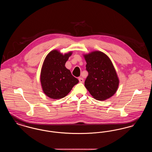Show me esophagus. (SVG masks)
Listing matches in <instances>:
<instances>
[{
  "label": "esophagus",
  "mask_w": 152,
  "mask_h": 152,
  "mask_svg": "<svg viewBox=\"0 0 152 152\" xmlns=\"http://www.w3.org/2000/svg\"><path fill=\"white\" fill-rule=\"evenodd\" d=\"M80 83H83L84 82V79L82 77H79V78Z\"/></svg>",
  "instance_id": "esophagus-1"
}]
</instances>
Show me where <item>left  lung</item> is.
Instances as JSON below:
<instances>
[{
    "mask_svg": "<svg viewBox=\"0 0 152 152\" xmlns=\"http://www.w3.org/2000/svg\"><path fill=\"white\" fill-rule=\"evenodd\" d=\"M88 75L84 85L95 99L105 100L116 93L119 80L109 58L100 51L84 55Z\"/></svg>",
    "mask_w": 152,
    "mask_h": 152,
    "instance_id": "1",
    "label": "left lung"
}]
</instances>
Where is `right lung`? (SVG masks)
Here are the masks:
<instances>
[{
	"label": "right lung",
	"mask_w": 152,
	"mask_h": 152,
	"mask_svg": "<svg viewBox=\"0 0 152 152\" xmlns=\"http://www.w3.org/2000/svg\"><path fill=\"white\" fill-rule=\"evenodd\" d=\"M72 52L64 55L57 50L50 52L44 60L40 81L44 93L53 99L64 97L79 83L71 71L65 66Z\"/></svg>",
	"instance_id": "add662e5"
}]
</instances>
